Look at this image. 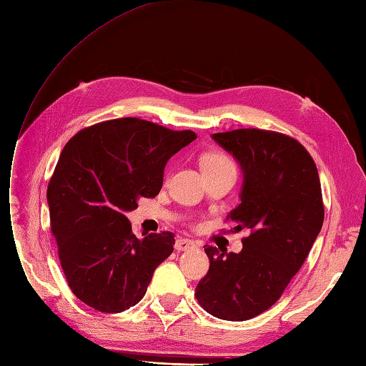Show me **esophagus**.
Listing matches in <instances>:
<instances>
[{
	"mask_svg": "<svg viewBox=\"0 0 366 366\" xmlns=\"http://www.w3.org/2000/svg\"><path fill=\"white\" fill-rule=\"evenodd\" d=\"M196 246V243L190 239H178L174 242V249L178 252H182V251H188V249H193V247Z\"/></svg>",
	"mask_w": 366,
	"mask_h": 366,
	"instance_id": "esophagus-1",
	"label": "esophagus"
}]
</instances>
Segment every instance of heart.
Returning a JSON list of instances; mask_svg holds the SVG:
<instances>
[{
  "instance_id": "b5f03b06",
  "label": "heart",
  "mask_w": 366,
  "mask_h": 366,
  "mask_svg": "<svg viewBox=\"0 0 366 366\" xmlns=\"http://www.w3.org/2000/svg\"><path fill=\"white\" fill-rule=\"evenodd\" d=\"M200 164H202V170L205 174H217L225 172L235 173V164L231 157L219 149L204 153L202 158H200Z\"/></svg>"
}]
</instances>
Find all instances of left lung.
Wrapping results in <instances>:
<instances>
[{
  "label": "left lung",
  "instance_id": "1",
  "mask_svg": "<svg viewBox=\"0 0 366 366\" xmlns=\"http://www.w3.org/2000/svg\"><path fill=\"white\" fill-rule=\"evenodd\" d=\"M213 138L242 166V202L227 220L249 235L239 254L205 247L209 269L194 297L219 320L247 321L280 300L322 228L320 174L307 149L289 135L249 127Z\"/></svg>",
  "mask_w": 366,
  "mask_h": 366
}]
</instances>
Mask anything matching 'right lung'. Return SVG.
<instances>
[{
	"label": "right lung",
	"instance_id": "right-lung-1",
	"mask_svg": "<svg viewBox=\"0 0 366 366\" xmlns=\"http://www.w3.org/2000/svg\"><path fill=\"white\" fill-rule=\"evenodd\" d=\"M193 139V131L124 117L81 129L65 144L46 200L59 260L81 302L120 313L143 300L174 234L139 240L124 213L159 193L166 162Z\"/></svg>",
	"mask_w": 366,
	"mask_h": 366
}]
</instances>
